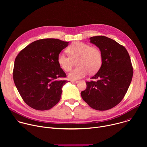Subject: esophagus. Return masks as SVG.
Returning <instances> with one entry per match:
<instances>
[{"instance_id":"34e87169","label":"esophagus","mask_w":147,"mask_h":147,"mask_svg":"<svg viewBox=\"0 0 147 147\" xmlns=\"http://www.w3.org/2000/svg\"><path fill=\"white\" fill-rule=\"evenodd\" d=\"M71 82L74 83V84H77L78 82V81H72Z\"/></svg>"}]
</instances>
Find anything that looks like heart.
Masks as SVG:
<instances>
[{"label": "heart", "instance_id": "1", "mask_svg": "<svg viewBox=\"0 0 147 147\" xmlns=\"http://www.w3.org/2000/svg\"><path fill=\"white\" fill-rule=\"evenodd\" d=\"M69 56L60 53L57 56V63L61 68L66 71L71 70L73 60L77 59L79 67L73 70L69 77L71 80H77L85 77L89 72L94 74L101 66L102 57L100 51L96 48L91 47L88 44L76 42L67 49Z\"/></svg>", "mask_w": 147, "mask_h": 147}]
</instances>
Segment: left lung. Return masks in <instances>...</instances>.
<instances>
[{
	"label": "left lung",
	"instance_id": "8db88e82",
	"mask_svg": "<svg viewBox=\"0 0 147 147\" xmlns=\"http://www.w3.org/2000/svg\"><path fill=\"white\" fill-rule=\"evenodd\" d=\"M90 39L100 51L102 62L81 95L92 109L107 111L119 104L128 90L133 74L131 59L126 49L112 39L95 36Z\"/></svg>",
	"mask_w": 147,
	"mask_h": 147
}]
</instances>
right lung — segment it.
<instances>
[{"label":"right lung","mask_w":147,"mask_h":147,"mask_svg":"<svg viewBox=\"0 0 147 147\" xmlns=\"http://www.w3.org/2000/svg\"><path fill=\"white\" fill-rule=\"evenodd\" d=\"M69 42L58 39H39L31 43L16 57L13 69L15 86L31 108L46 111L59 102L62 87L68 81L57 63V56Z\"/></svg>","instance_id":"right-lung-1"}]
</instances>
